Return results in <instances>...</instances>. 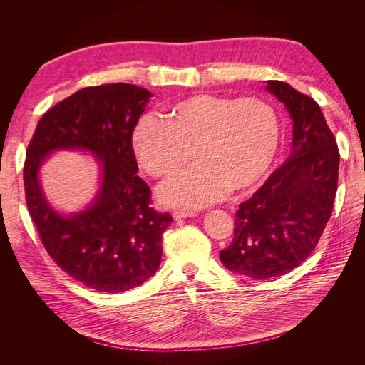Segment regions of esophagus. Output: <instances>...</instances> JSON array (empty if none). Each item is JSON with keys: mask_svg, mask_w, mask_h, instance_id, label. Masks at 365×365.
Listing matches in <instances>:
<instances>
[{"mask_svg": "<svg viewBox=\"0 0 365 365\" xmlns=\"http://www.w3.org/2000/svg\"><path fill=\"white\" fill-rule=\"evenodd\" d=\"M173 219H182V217H193L196 216V212H185V210H175L172 213Z\"/></svg>", "mask_w": 365, "mask_h": 365, "instance_id": "1", "label": "esophagus"}]
</instances>
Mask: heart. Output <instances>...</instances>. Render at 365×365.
I'll return each mask as SVG.
<instances>
[{
	"label": "heart",
	"instance_id": "obj_1",
	"mask_svg": "<svg viewBox=\"0 0 365 365\" xmlns=\"http://www.w3.org/2000/svg\"><path fill=\"white\" fill-rule=\"evenodd\" d=\"M280 121L259 97L197 94L169 108L165 120L145 115L132 134L134 152L150 176L170 180L192 158L195 165L164 185L170 205L200 208L257 184L275 158Z\"/></svg>",
	"mask_w": 365,
	"mask_h": 365
}]
</instances>
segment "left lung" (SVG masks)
I'll use <instances>...</instances> for the list:
<instances>
[{
  "label": "left lung",
  "instance_id": "8db88e82",
  "mask_svg": "<svg viewBox=\"0 0 365 365\" xmlns=\"http://www.w3.org/2000/svg\"><path fill=\"white\" fill-rule=\"evenodd\" d=\"M294 120L289 158L272 172L235 216V237L219 257L250 279L267 280L302 264L332 216L338 189L339 150L312 97L289 83L267 81Z\"/></svg>",
  "mask_w": 365,
  "mask_h": 365
}]
</instances>
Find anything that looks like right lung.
<instances>
[{"mask_svg": "<svg viewBox=\"0 0 365 365\" xmlns=\"http://www.w3.org/2000/svg\"><path fill=\"white\" fill-rule=\"evenodd\" d=\"M153 94L130 83L86 86L42 115L24 163L29 213L59 268L98 292H125L152 277L161 262L169 213L150 207L132 148L140 115ZM83 148L103 165V184L85 212L62 217L41 195L37 172L50 151Z\"/></svg>", "mask_w": 365, "mask_h": 365, "instance_id": "1", "label": "right lung"}]
</instances>
